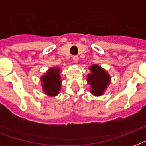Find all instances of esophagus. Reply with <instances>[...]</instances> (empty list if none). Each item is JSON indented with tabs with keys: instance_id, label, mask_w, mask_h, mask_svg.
I'll use <instances>...</instances> for the list:
<instances>
[{
	"instance_id": "34e87169",
	"label": "esophagus",
	"mask_w": 146,
	"mask_h": 146,
	"mask_svg": "<svg viewBox=\"0 0 146 146\" xmlns=\"http://www.w3.org/2000/svg\"><path fill=\"white\" fill-rule=\"evenodd\" d=\"M73 60L74 63H78V61H79V57H77V56H73Z\"/></svg>"
}]
</instances>
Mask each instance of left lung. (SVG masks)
<instances>
[{
	"label": "left lung",
	"mask_w": 146,
	"mask_h": 146,
	"mask_svg": "<svg viewBox=\"0 0 146 146\" xmlns=\"http://www.w3.org/2000/svg\"><path fill=\"white\" fill-rule=\"evenodd\" d=\"M89 70L91 73L87 76V82L91 86V93L95 96H102L111 82V76L104 69L97 64L92 65Z\"/></svg>",
	"instance_id": "8db88e82"
}]
</instances>
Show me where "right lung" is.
Wrapping results in <instances>:
<instances>
[{
  "mask_svg": "<svg viewBox=\"0 0 146 146\" xmlns=\"http://www.w3.org/2000/svg\"><path fill=\"white\" fill-rule=\"evenodd\" d=\"M43 92L48 96H56L61 89L60 69L58 66L48 69L46 73L41 77Z\"/></svg>",
  "mask_w": 146,
  "mask_h": 146,
  "instance_id": "add662e5",
  "label": "right lung"
}]
</instances>
